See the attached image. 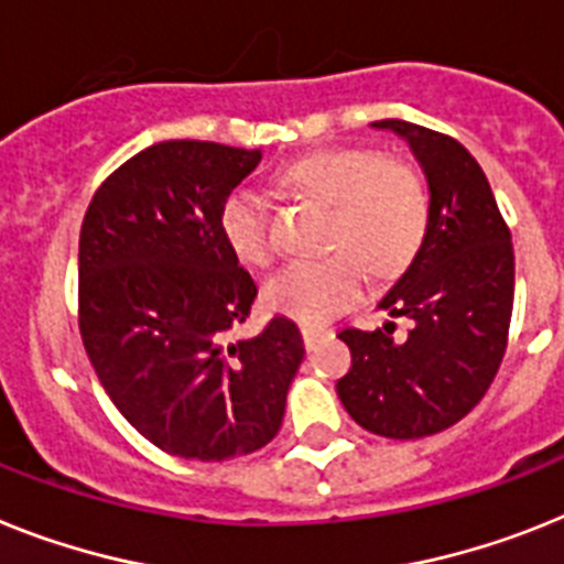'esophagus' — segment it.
<instances>
[{
    "mask_svg": "<svg viewBox=\"0 0 564 564\" xmlns=\"http://www.w3.org/2000/svg\"><path fill=\"white\" fill-rule=\"evenodd\" d=\"M301 335H304L306 349H312V347H315V344H321V340H324L326 335H333V333H329L326 326H310V324H304V326H301Z\"/></svg>",
    "mask_w": 564,
    "mask_h": 564,
    "instance_id": "esophagus-1",
    "label": "esophagus"
}]
</instances>
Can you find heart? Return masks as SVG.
Wrapping results in <instances>:
<instances>
[{"instance_id": "b5f03b06", "label": "heart", "mask_w": 564, "mask_h": 564, "mask_svg": "<svg viewBox=\"0 0 564 564\" xmlns=\"http://www.w3.org/2000/svg\"><path fill=\"white\" fill-rule=\"evenodd\" d=\"M281 183L329 206L326 243L340 252L295 260L267 281V304L304 324L333 318L361 292V267L395 278L415 258L427 231V192L413 165L367 149H326L283 169ZM220 231L243 263L272 254L269 209L252 188H235L220 206Z\"/></svg>"}]
</instances>
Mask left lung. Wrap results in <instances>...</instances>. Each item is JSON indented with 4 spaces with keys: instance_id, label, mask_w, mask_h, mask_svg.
<instances>
[{
    "instance_id": "obj_1",
    "label": "left lung",
    "mask_w": 564,
    "mask_h": 564,
    "mask_svg": "<svg viewBox=\"0 0 564 564\" xmlns=\"http://www.w3.org/2000/svg\"><path fill=\"white\" fill-rule=\"evenodd\" d=\"M372 129L401 137L427 180V231L378 306L410 318L404 340L384 329H344L352 367L340 404L387 438L442 433L479 404L499 370L513 312V243L481 165L453 137L406 120Z\"/></svg>"
}]
</instances>
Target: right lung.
I'll return each instance as SVG.
<instances>
[{"label":"right lung","mask_w":564,"mask_h":564,"mask_svg":"<svg viewBox=\"0 0 564 564\" xmlns=\"http://www.w3.org/2000/svg\"><path fill=\"white\" fill-rule=\"evenodd\" d=\"M260 149L165 140L97 188L79 231V333L99 384L160 451L226 462L281 430L304 361L295 321L231 329L258 286L220 231V206Z\"/></svg>","instance_id":"right-lung-1"}]
</instances>
